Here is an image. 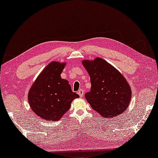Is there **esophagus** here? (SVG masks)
Instances as JSON below:
<instances>
[{
	"label": "esophagus",
	"instance_id": "obj_1",
	"mask_svg": "<svg viewBox=\"0 0 158 158\" xmlns=\"http://www.w3.org/2000/svg\"><path fill=\"white\" fill-rule=\"evenodd\" d=\"M84 91L83 89H80L78 91V94L79 95V96L81 98L84 96Z\"/></svg>",
	"mask_w": 158,
	"mask_h": 158
}]
</instances>
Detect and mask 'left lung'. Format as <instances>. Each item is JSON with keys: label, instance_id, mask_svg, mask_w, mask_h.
Returning <instances> with one entry per match:
<instances>
[{"label": "left lung", "instance_id": "left-lung-1", "mask_svg": "<svg viewBox=\"0 0 158 158\" xmlns=\"http://www.w3.org/2000/svg\"><path fill=\"white\" fill-rule=\"evenodd\" d=\"M81 63L91 79V91L85 98L95 111L105 118L117 116L128 107L131 89L124 77L101 57Z\"/></svg>", "mask_w": 158, "mask_h": 158}]
</instances>
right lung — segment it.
Returning a JSON list of instances; mask_svg holds the SVG:
<instances>
[{
	"label": "right lung",
	"instance_id": "right-lung-1",
	"mask_svg": "<svg viewBox=\"0 0 158 158\" xmlns=\"http://www.w3.org/2000/svg\"><path fill=\"white\" fill-rule=\"evenodd\" d=\"M66 62L52 61L37 77L28 93L30 107L35 114L48 121H57L69 110L79 95L72 91L69 81L60 74Z\"/></svg>",
	"mask_w": 158,
	"mask_h": 158
}]
</instances>
